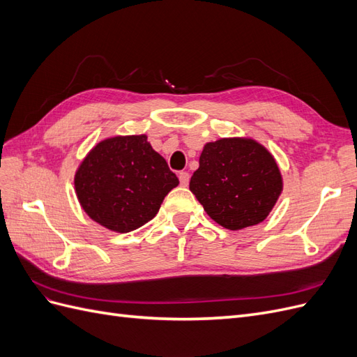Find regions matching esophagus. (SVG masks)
Returning a JSON list of instances; mask_svg holds the SVG:
<instances>
[{"label":"esophagus","mask_w":357,"mask_h":357,"mask_svg":"<svg viewBox=\"0 0 357 357\" xmlns=\"http://www.w3.org/2000/svg\"><path fill=\"white\" fill-rule=\"evenodd\" d=\"M178 178H180V185H181V186H188V185H189L190 176H189L188 171H180V172H178Z\"/></svg>","instance_id":"obj_1"}]
</instances>
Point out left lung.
<instances>
[{
  "instance_id": "left-lung-1",
  "label": "left lung",
  "mask_w": 357,
  "mask_h": 357,
  "mask_svg": "<svg viewBox=\"0 0 357 357\" xmlns=\"http://www.w3.org/2000/svg\"><path fill=\"white\" fill-rule=\"evenodd\" d=\"M189 189L214 222L236 231L265 220L283 181L264 146L253 139L222 138L205 144Z\"/></svg>"
}]
</instances>
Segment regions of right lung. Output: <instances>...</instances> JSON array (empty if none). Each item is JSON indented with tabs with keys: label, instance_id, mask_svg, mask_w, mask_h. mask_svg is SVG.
<instances>
[{
	"label": "right lung",
	"instance_id": "1",
	"mask_svg": "<svg viewBox=\"0 0 357 357\" xmlns=\"http://www.w3.org/2000/svg\"><path fill=\"white\" fill-rule=\"evenodd\" d=\"M74 185L92 220L125 234L155 218L178 178L146 135H129L96 144L75 172Z\"/></svg>",
	"mask_w": 357,
	"mask_h": 357
}]
</instances>
